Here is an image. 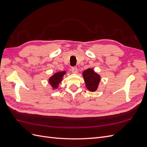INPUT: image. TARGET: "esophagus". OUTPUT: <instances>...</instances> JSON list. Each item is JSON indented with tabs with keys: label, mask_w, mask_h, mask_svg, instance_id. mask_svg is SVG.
I'll list each match as a JSON object with an SVG mask.
<instances>
[{
	"label": "esophagus",
	"mask_w": 147,
	"mask_h": 147,
	"mask_svg": "<svg viewBox=\"0 0 147 147\" xmlns=\"http://www.w3.org/2000/svg\"><path fill=\"white\" fill-rule=\"evenodd\" d=\"M71 70H72V72L73 73L76 74L78 72V69L77 67H72V69H71Z\"/></svg>",
	"instance_id": "1"
}]
</instances>
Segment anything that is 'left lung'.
<instances>
[{
  "label": "left lung",
  "mask_w": 147,
  "mask_h": 147,
  "mask_svg": "<svg viewBox=\"0 0 147 147\" xmlns=\"http://www.w3.org/2000/svg\"><path fill=\"white\" fill-rule=\"evenodd\" d=\"M83 76L88 90L92 92L95 91L100 80V75L96 73L93 69H88L83 72Z\"/></svg>",
  "instance_id": "left-lung-1"
}]
</instances>
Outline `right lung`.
Instances as JSON below:
<instances>
[{"label": "right lung", "instance_id": "obj_1", "mask_svg": "<svg viewBox=\"0 0 147 147\" xmlns=\"http://www.w3.org/2000/svg\"><path fill=\"white\" fill-rule=\"evenodd\" d=\"M65 73H66L65 72H57L49 78V83H50L51 86L53 88L56 89L58 87L59 83H60V82L62 81L64 75Z\"/></svg>", "mask_w": 147, "mask_h": 147}]
</instances>
